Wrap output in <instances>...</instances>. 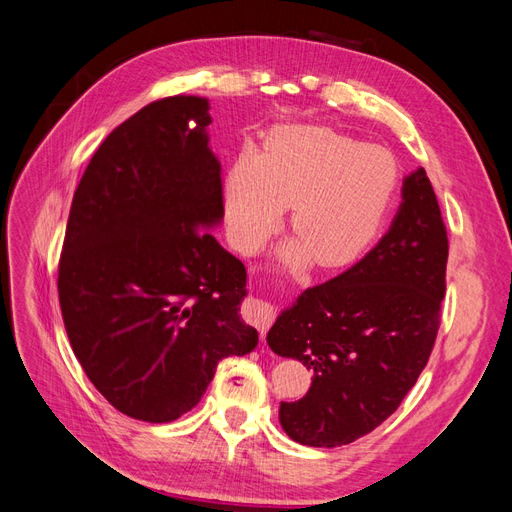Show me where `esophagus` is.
<instances>
[{"mask_svg":"<svg viewBox=\"0 0 512 512\" xmlns=\"http://www.w3.org/2000/svg\"><path fill=\"white\" fill-rule=\"evenodd\" d=\"M243 312H245V318L254 324L262 337L267 335V331L271 329V324L275 322V316H277L275 307L262 299H247Z\"/></svg>","mask_w":512,"mask_h":512,"instance_id":"1","label":"esophagus"}]
</instances>
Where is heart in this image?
Instances as JSON below:
<instances>
[{"instance_id": "1", "label": "heart", "mask_w": 512, "mask_h": 512, "mask_svg": "<svg viewBox=\"0 0 512 512\" xmlns=\"http://www.w3.org/2000/svg\"><path fill=\"white\" fill-rule=\"evenodd\" d=\"M395 183V160L382 147L327 126L277 128L262 153L243 151L226 177L230 237L241 252H256L292 205L294 237L282 258L292 267H344L374 239Z\"/></svg>"}]
</instances>
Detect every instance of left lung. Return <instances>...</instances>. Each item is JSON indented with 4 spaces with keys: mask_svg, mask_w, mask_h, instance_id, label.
<instances>
[{
    "mask_svg": "<svg viewBox=\"0 0 512 512\" xmlns=\"http://www.w3.org/2000/svg\"><path fill=\"white\" fill-rule=\"evenodd\" d=\"M446 260L438 198L425 168H416L374 250L301 292L267 335L275 354L314 369L305 397L280 406V423L294 442L350 444L399 408L436 342Z\"/></svg>",
    "mask_w": 512,
    "mask_h": 512,
    "instance_id": "obj_1",
    "label": "left lung"
}]
</instances>
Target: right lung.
Listing matches in <instances>:
<instances>
[{
    "mask_svg": "<svg viewBox=\"0 0 512 512\" xmlns=\"http://www.w3.org/2000/svg\"><path fill=\"white\" fill-rule=\"evenodd\" d=\"M209 100L147 104L104 138L74 192L59 258L70 346L104 399L138 421L192 410L215 367L258 333L245 267L207 228L224 218Z\"/></svg>",
    "mask_w": 512,
    "mask_h": 512,
    "instance_id": "1",
    "label": "right lung"
}]
</instances>
